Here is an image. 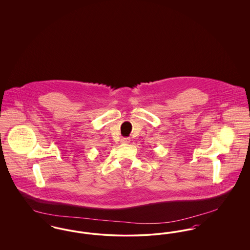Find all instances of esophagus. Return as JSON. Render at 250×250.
<instances>
[{
    "label": "esophagus",
    "mask_w": 250,
    "mask_h": 250,
    "mask_svg": "<svg viewBox=\"0 0 250 250\" xmlns=\"http://www.w3.org/2000/svg\"><path fill=\"white\" fill-rule=\"evenodd\" d=\"M121 143H124V144H127V143H130V139L129 138H123L121 140Z\"/></svg>",
    "instance_id": "esophagus-1"
}]
</instances>
